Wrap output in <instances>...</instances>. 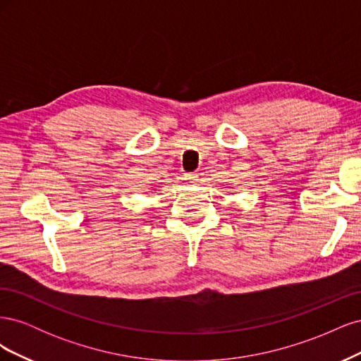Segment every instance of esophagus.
Masks as SVG:
<instances>
[{"mask_svg":"<svg viewBox=\"0 0 361 361\" xmlns=\"http://www.w3.org/2000/svg\"><path fill=\"white\" fill-rule=\"evenodd\" d=\"M183 179L187 180L188 183H195V182L199 180V179H197V174H194V173H185V174H183Z\"/></svg>","mask_w":361,"mask_h":361,"instance_id":"34e87169","label":"esophagus"}]
</instances>
